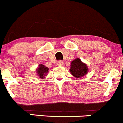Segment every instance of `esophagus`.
Returning a JSON list of instances; mask_svg holds the SVG:
<instances>
[{"instance_id": "34e87169", "label": "esophagus", "mask_w": 123, "mask_h": 123, "mask_svg": "<svg viewBox=\"0 0 123 123\" xmlns=\"http://www.w3.org/2000/svg\"><path fill=\"white\" fill-rule=\"evenodd\" d=\"M57 65L59 66H62L63 65V61H59L57 62Z\"/></svg>"}]
</instances>
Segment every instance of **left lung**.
<instances>
[{
	"label": "left lung",
	"instance_id": "1",
	"mask_svg": "<svg viewBox=\"0 0 123 123\" xmlns=\"http://www.w3.org/2000/svg\"><path fill=\"white\" fill-rule=\"evenodd\" d=\"M70 72L75 78H81L86 76L88 72V68L87 64L82 62L79 58H76L71 62Z\"/></svg>",
	"mask_w": 123,
	"mask_h": 123
}]
</instances>
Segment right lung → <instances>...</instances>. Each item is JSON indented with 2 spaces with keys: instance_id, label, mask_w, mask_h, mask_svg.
Listing matches in <instances>:
<instances>
[{
  "instance_id": "1",
  "label": "right lung",
  "mask_w": 123,
  "mask_h": 123,
  "mask_svg": "<svg viewBox=\"0 0 123 123\" xmlns=\"http://www.w3.org/2000/svg\"><path fill=\"white\" fill-rule=\"evenodd\" d=\"M49 69L42 64H40L36 69V74L41 79H43L48 73Z\"/></svg>"
}]
</instances>
